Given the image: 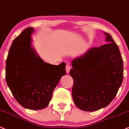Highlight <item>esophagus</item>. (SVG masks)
Returning a JSON list of instances; mask_svg holds the SVG:
<instances>
[{
  "mask_svg": "<svg viewBox=\"0 0 129 129\" xmlns=\"http://www.w3.org/2000/svg\"><path fill=\"white\" fill-rule=\"evenodd\" d=\"M70 69H71L70 65L68 64H66V72H67V73H69V71H70Z\"/></svg>",
  "mask_w": 129,
  "mask_h": 129,
  "instance_id": "esophagus-1",
  "label": "esophagus"
}]
</instances>
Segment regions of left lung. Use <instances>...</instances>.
Wrapping results in <instances>:
<instances>
[{
	"label": "left lung",
	"mask_w": 129,
	"mask_h": 129,
	"mask_svg": "<svg viewBox=\"0 0 129 129\" xmlns=\"http://www.w3.org/2000/svg\"><path fill=\"white\" fill-rule=\"evenodd\" d=\"M108 43L93 47L72 61V98L80 109L96 111L115 97L123 80V61L118 45L108 33Z\"/></svg>",
	"instance_id": "obj_1"
}]
</instances>
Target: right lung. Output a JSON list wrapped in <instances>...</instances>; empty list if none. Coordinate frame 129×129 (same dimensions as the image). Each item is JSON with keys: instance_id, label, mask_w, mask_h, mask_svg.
<instances>
[{"instance_id": "obj_1", "label": "right lung", "mask_w": 129, "mask_h": 129, "mask_svg": "<svg viewBox=\"0 0 129 129\" xmlns=\"http://www.w3.org/2000/svg\"><path fill=\"white\" fill-rule=\"evenodd\" d=\"M34 28L23 30L13 41L6 61V81L19 103L31 110L48 106L52 92L66 74L64 62L59 65L45 63L31 47Z\"/></svg>"}]
</instances>
